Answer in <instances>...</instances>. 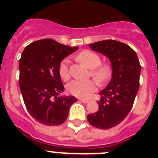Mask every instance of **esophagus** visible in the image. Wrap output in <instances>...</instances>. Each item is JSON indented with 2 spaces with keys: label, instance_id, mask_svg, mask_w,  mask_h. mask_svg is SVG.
I'll return each instance as SVG.
<instances>
[{
  "label": "esophagus",
  "instance_id": "esophagus-1",
  "mask_svg": "<svg viewBox=\"0 0 158 158\" xmlns=\"http://www.w3.org/2000/svg\"><path fill=\"white\" fill-rule=\"evenodd\" d=\"M79 101H81V103H83V104H86V103H88V102H89V100H83V99H80V100H79Z\"/></svg>",
  "mask_w": 158,
  "mask_h": 158
}]
</instances>
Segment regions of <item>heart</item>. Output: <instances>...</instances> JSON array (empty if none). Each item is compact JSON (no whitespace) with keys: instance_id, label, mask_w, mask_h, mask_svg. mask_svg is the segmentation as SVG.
I'll return each mask as SVG.
<instances>
[{"instance_id":"1","label":"heart","mask_w":158,"mask_h":158,"mask_svg":"<svg viewBox=\"0 0 158 158\" xmlns=\"http://www.w3.org/2000/svg\"><path fill=\"white\" fill-rule=\"evenodd\" d=\"M77 59L89 69H93L91 73L100 84H104L111 77V68L108 64H100V58L90 51H84L77 55ZM59 74L63 80L69 77L68 62L63 60L58 68ZM97 84L95 81H72L67 85V90L70 94L79 98H88L96 90Z\"/></svg>"}]
</instances>
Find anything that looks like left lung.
<instances>
[{
	"instance_id": "obj_1",
	"label": "left lung",
	"mask_w": 158,
	"mask_h": 158,
	"mask_svg": "<svg viewBox=\"0 0 158 158\" xmlns=\"http://www.w3.org/2000/svg\"><path fill=\"white\" fill-rule=\"evenodd\" d=\"M104 54L111 65V79L100 93L98 111L89 114V123L99 129H109L120 123L132 108L139 89L141 65L136 52L129 46L115 40L89 44Z\"/></svg>"
}]
</instances>
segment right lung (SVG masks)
<instances>
[{
	"instance_id": "1",
	"label": "right lung",
	"mask_w": 158,
	"mask_h": 158,
	"mask_svg": "<svg viewBox=\"0 0 158 158\" xmlns=\"http://www.w3.org/2000/svg\"><path fill=\"white\" fill-rule=\"evenodd\" d=\"M78 49L51 39L33 42L25 47L19 59V89L27 111L38 122L58 126L66 120L73 96H59L64 90L59 65Z\"/></svg>"
}]
</instances>
